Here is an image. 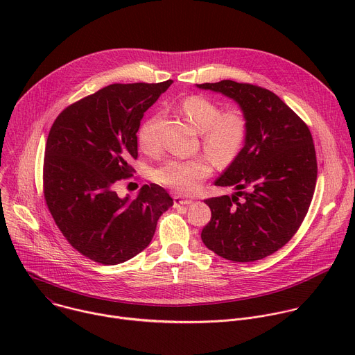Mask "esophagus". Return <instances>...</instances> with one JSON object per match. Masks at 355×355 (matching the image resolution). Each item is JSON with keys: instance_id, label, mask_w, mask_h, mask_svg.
Here are the masks:
<instances>
[{"instance_id": "1", "label": "esophagus", "mask_w": 355, "mask_h": 355, "mask_svg": "<svg viewBox=\"0 0 355 355\" xmlns=\"http://www.w3.org/2000/svg\"><path fill=\"white\" fill-rule=\"evenodd\" d=\"M174 207H182V205H189L192 204L191 199H187V198H182V196H174Z\"/></svg>"}]
</instances>
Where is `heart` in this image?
<instances>
[{
    "instance_id": "b5f03b06",
    "label": "heart",
    "mask_w": 355,
    "mask_h": 355,
    "mask_svg": "<svg viewBox=\"0 0 355 355\" xmlns=\"http://www.w3.org/2000/svg\"><path fill=\"white\" fill-rule=\"evenodd\" d=\"M181 111L191 125L200 132V144L218 166H229L241 151L247 136V122L241 111L222 108L202 95L187 96ZM153 122L148 119L137 133L143 148L153 146ZM207 156L191 159H168L151 173L153 180L180 193H191L214 171Z\"/></svg>"
}]
</instances>
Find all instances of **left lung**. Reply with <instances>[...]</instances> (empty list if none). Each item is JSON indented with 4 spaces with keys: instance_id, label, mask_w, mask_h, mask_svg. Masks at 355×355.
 Wrapping results in <instances>:
<instances>
[{
    "instance_id": "obj_1",
    "label": "left lung",
    "mask_w": 355,
    "mask_h": 355,
    "mask_svg": "<svg viewBox=\"0 0 355 355\" xmlns=\"http://www.w3.org/2000/svg\"><path fill=\"white\" fill-rule=\"evenodd\" d=\"M198 87L233 98L247 122L244 147L215 181L237 192L205 199L212 218L202 241L230 261L261 260L293 237L311 207L318 178L312 133L267 88L232 80Z\"/></svg>"
}]
</instances>
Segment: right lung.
<instances>
[{
	"label": "right lung",
	"instance_id": "1",
	"mask_svg": "<svg viewBox=\"0 0 355 355\" xmlns=\"http://www.w3.org/2000/svg\"><path fill=\"white\" fill-rule=\"evenodd\" d=\"M173 84H111L64 108L50 128L43 160L47 209L69 244L104 266L143 251L173 199L157 184L137 198L115 188L132 177L144 112Z\"/></svg>",
	"mask_w": 355,
	"mask_h": 355
}]
</instances>
